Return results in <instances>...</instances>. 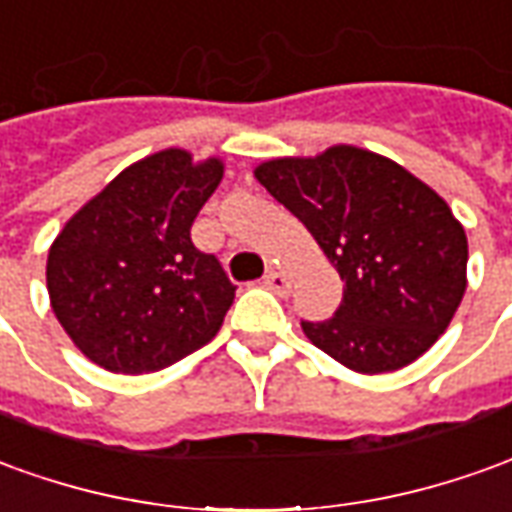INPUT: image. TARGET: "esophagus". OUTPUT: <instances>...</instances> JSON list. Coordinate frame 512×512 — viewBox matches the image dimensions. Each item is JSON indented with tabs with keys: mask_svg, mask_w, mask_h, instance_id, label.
Listing matches in <instances>:
<instances>
[{
	"mask_svg": "<svg viewBox=\"0 0 512 512\" xmlns=\"http://www.w3.org/2000/svg\"><path fill=\"white\" fill-rule=\"evenodd\" d=\"M263 282H266V288H271L274 293H288L291 291V280H288V274H282V271H268L266 277H263Z\"/></svg>",
	"mask_w": 512,
	"mask_h": 512,
	"instance_id": "esophagus-1",
	"label": "esophagus"
}]
</instances>
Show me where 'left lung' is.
Here are the masks:
<instances>
[{"instance_id":"1","label":"left lung","mask_w":512,"mask_h":512,"mask_svg":"<svg viewBox=\"0 0 512 512\" xmlns=\"http://www.w3.org/2000/svg\"><path fill=\"white\" fill-rule=\"evenodd\" d=\"M255 177L341 274L332 318L302 321L313 346L352 371L382 374L438 341L466 293L468 241L430 185L357 146L268 160Z\"/></svg>"}]
</instances>
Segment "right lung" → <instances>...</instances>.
<instances>
[{
    "instance_id": "1",
    "label": "right lung",
    "mask_w": 512,
    "mask_h": 512,
    "mask_svg": "<svg viewBox=\"0 0 512 512\" xmlns=\"http://www.w3.org/2000/svg\"><path fill=\"white\" fill-rule=\"evenodd\" d=\"M224 166L182 149L149 155L74 213L46 260L57 321L82 355L116 374H146L219 332L235 285L199 252L191 224Z\"/></svg>"
}]
</instances>
